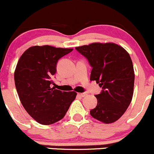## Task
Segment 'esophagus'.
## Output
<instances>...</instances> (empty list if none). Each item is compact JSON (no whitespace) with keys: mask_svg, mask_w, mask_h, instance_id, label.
<instances>
[{"mask_svg":"<svg viewBox=\"0 0 154 154\" xmlns=\"http://www.w3.org/2000/svg\"><path fill=\"white\" fill-rule=\"evenodd\" d=\"M77 95H78L79 97H85L87 95V94H86V93H85V92H84V93H78V94H77Z\"/></svg>","mask_w":154,"mask_h":154,"instance_id":"1","label":"esophagus"}]
</instances>
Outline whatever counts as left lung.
Wrapping results in <instances>:
<instances>
[{
	"instance_id": "left-lung-1",
	"label": "left lung",
	"mask_w": 154,
	"mask_h": 154,
	"mask_svg": "<svg viewBox=\"0 0 154 154\" xmlns=\"http://www.w3.org/2000/svg\"><path fill=\"white\" fill-rule=\"evenodd\" d=\"M88 60L90 80L102 90L96 94L97 106L90 111L93 118L105 124L116 122L129 107L134 92V71L129 54L114 43H91L75 48Z\"/></svg>"
}]
</instances>
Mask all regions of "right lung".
Here are the masks:
<instances>
[{"instance_id": "add662e5", "label": "right lung", "mask_w": 154, "mask_h": 154, "mask_svg": "<svg viewBox=\"0 0 154 154\" xmlns=\"http://www.w3.org/2000/svg\"><path fill=\"white\" fill-rule=\"evenodd\" d=\"M72 50L33 46L17 62L14 74L17 92L23 107L38 123L50 125L61 120L75 100V91H62L51 86L58 60Z\"/></svg>"}]
</instances>
